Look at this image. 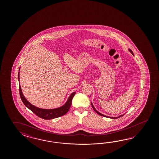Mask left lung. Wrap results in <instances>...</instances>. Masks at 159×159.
Returning a JSON list of instances; mask_svg holds the SVG:
<instances>
[{
    "label": "left lung",
    "mask_w": 159,
    "mask_h": 159,
    "mask_svg": "<svg viewBox=\"0 0 159 159\" xmlns=\"http://www.w3.org/2000/svg\"><path fill=\"white\" fill-rule=\"evenodd\" d=\"M129 51H130V53H132V55H134V53H133V52H132V51L130 49H129ZM91 104H92V107H93V110H94L95 112H96L98 114V115H100V116H105V117H108V118H112V119H116V118H120V116H124V115H121L120 116H117V117H110V116H104V115H103V114H101L100 112H98V111H97L96 110V108H94V107L93 106V104H92V102H91Z\"/></svg>",
    "instance_id": "8db88e82"
}]
</instances>
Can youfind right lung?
<instances>
[{
    "mask_svg": "<svg viewBox=\"0 0 159 159\" xmlns=\"http://www.w3.org/2000/svg\"><path fill=\"white\" fill-rule=\"evenodd\" d=\"M19 76L20 72H19L18 73L19 82L20 81ZM19 92L20 98L25 106L27 107L33 112H34L36 116H38L43 119H44V120H51V119L58 118L59 116H64L65 114H66L68 111L69 110V108L72 104L73 97L76 94L75 92L72 93L69 97V98L67 99L66 103L62 107H59L57 108H55V109L47 110V109L39 108V107H37L35 106L32 105L30 102H29V101L27 100V99L24 97V95L22 93L20 84H19Z\"/></svg>",
    "mask_w": 159,
    "mask_h": 159,
    "instance_id": "obj_1",
    "label": "right lung"
}]
</instances>
